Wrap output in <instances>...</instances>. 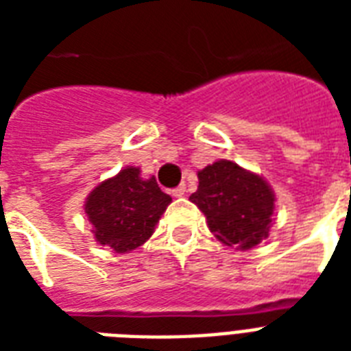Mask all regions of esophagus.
Returning a JSON list of instances; mask_svg holds the SVG:
<instances>
[{"label":"esophagus","mask_w":351,"mask_h":351,"mask_svg":"<svg viewBox=\"0 0 351 351\" xmlns=\"http://www.w3.org/2000/svg\"><path fill=\"white\" fill-rule=\"evenodd\" d=\"M184 195H186V184H182V186H178L173 189V197L180 198V197H184Z\"/></svg>","instance_id":"1"}]
</instances>
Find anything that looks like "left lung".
<instances>
[{
	"instance_id": "left-lung-1",
	"label": "left lung",
	"mask_w": 351,
	"mask_h": 351,
	"mask_svg": "<svg viewBox=\"0 0 351 351\" xmlns=\"http://www.w3.org/2000/svg\"><path fill=\"white\" fill-rule=\"evenodd\" d=\"M206 215L211 233L226 245L251 250L271 228L275 193L262 176L219 160L198 171V189L189 197Z\"/></svg>"
}]
</instances>
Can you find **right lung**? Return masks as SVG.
<instances>
[{"mask_svg": "<svg viewBox=\"0 0 351 351\" xmlns=\"http://www.w3.org/2000/svg\"><path fill=\"white\" fill-rule=\"evenodd\" d=\"M169 204L154 176L142 178L138 167H125L90 191L85 213L101 245L127 253L149 240Z\"/></svg>", "mask_w": 351, "mask_h": 351, "instance_id": "right-lung-1", "label": "right lung"}]
</instances>
